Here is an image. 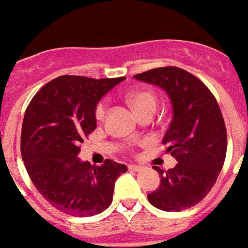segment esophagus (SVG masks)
Returning <instances> with one entry per match:
<instances>
[{"mask_svg":"<svg viewBox=\"0 0 248 248\" xmlns=\"http://www.w3.org/2000/svg\"><path fill=\"white\" fill-rule=\"evenodd\" d=\"M129 170H131V171H141V170H144V166L131 164V165H129Z\"/></svg>","mask_w":248,"mask_h":248,"instance_id":"34e87169","label":"esophagus"}]
</instances>
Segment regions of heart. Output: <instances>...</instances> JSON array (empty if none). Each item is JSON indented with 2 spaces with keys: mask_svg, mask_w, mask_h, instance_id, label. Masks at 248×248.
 <instances>
[{
  "mask_svg": "<svg viewBox=\"0 0 248 248\" xmlns=\"http://www.w3.org/2000/svg\"><path fill=\"white\" fill-rule=\"evenodd\" d=\"M126 100H128L129 105H130L135 114L143 111L144 109L148 108H155L156 107V98H155L154 93L150 91H133L129 92L126 94ZM105 107L103 103L98 104L97 109H95V118L98 120L102 119L104 117Z\"/></svg>",
  "mask_w": 248,
  "mask_h": 248,
  "instance_id": "heart-1",
  "label": "heart"
}]
</instances>
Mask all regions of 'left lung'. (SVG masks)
<instances>
[{
    "label": "left lung",
    "instance_id": "8db88e82",
    "mask_svg": "<svg viewBox=\"0 0 248 248\" xmlns=\"http://www.w3.org/2000/svg\"><path fill=\"white\" fill-rule=\"evenodd\" d=\"M135 79L163 88L172 105V119L163 144L177 164L160 174L148 195L163 211H183L200 202L217 180L227 150V133L217 102L199 78L177 67L154 68Z\"/></svg>",
    "mask_w": 248,
    "mask_h": 248
}]
</instances>
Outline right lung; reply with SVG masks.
<instances>
[{"label": "right lung", "instance_id": "1", "mask_svg": "<svg viewBox=\"0 0 248 248\" xmlns=\"http://www.w3.org/2000/svg\"><path fill=\"white\" fill-rule=\"evenodd\" d=\"M124 79L61 76L39 89L26 109L22 160L39 194L59 211L87 217L113 201L114 184L126 165L109 159L102 166L91 165L78 154L97 128L98 102Z\"/></svg>", "mask_w": 248, "mask_h": 248}]
</instances>
